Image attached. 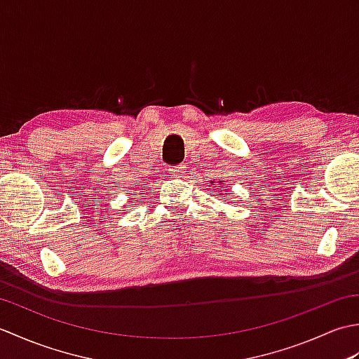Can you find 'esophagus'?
Returning a JSON list of instances; mask_svg holds the SVG:
<instances>
[{
    "mask_svg": "<svg viewBox=\"0 0 359 359\" xmlns=\"http://www.w3.org/2000/svg\"><path fill=\"white\" fill-rule=\"evenodd\" d=\"M185 165H177V166H171L170 168V174L174 175V177H184L185 175Z\"/></svg>",
    "mask_w": 359,
    "mask_h": 359,
    "instance_id": "esophagus-1",
    "label": "esophagus"
}]
</instances>
